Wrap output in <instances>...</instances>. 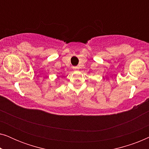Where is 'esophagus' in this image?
Listing matches in <instances>:
<instances>
[{
  "instance_id": "esophagus-1",
  "label": "esophagus",
  "mask_w": 149,
  "mask_h": 149,
  "mask_svg": "<svg viewBox=\"0 0 149 149\" xmlns=\"http://www.w3.org/2000/svg\"><path fill=\"white\" fill-rule=\"evenodd\" d=\"M73 70H77V69H78L79 68L77 66H73Z\"/></svg>"
}]
</instances>
